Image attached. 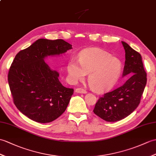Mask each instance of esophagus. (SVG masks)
I'll list each match as a JSON object with an SVG mask.
<instances>
[{
	"instance_id": "esophagus-1",
	"label": "esophagus",
	"mask_w": 156,
	"mask_h": 156,
	"mask_svg": "<svg viewBox=\"0 0 156 156\" xmlns=\"http://www.w3.org/2000/svg\"><path fill=\"white\" fill-rule=\"evenodd\" d=\"M75 92L78 94H86V90L82 88H76L75 90Z\"/></svg>"
}]
</instances>
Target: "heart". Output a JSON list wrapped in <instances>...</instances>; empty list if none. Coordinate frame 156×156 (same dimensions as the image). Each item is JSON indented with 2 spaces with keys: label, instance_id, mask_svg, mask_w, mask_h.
I'll list each match as a JSON object with an SVG mask.
<instances>
[{
  "label": "heart",
  "instance_id": "b5f03b06",
  "mask_svg": "<svg viewBox=\"0 0 156 156\" xmlns=\"http://www.w3.org/2000/svg\"><path fill=\"white\" fill-rule=\"evenodd\" d=\"M78 61L71 59L67 66L70 82H76L88 73V82L94 91L103 92L111 88L120 78L122 61L100 48H88L79 54Z\"/></svg>",
  "mask_w": 156,
  "mask_h": 156
}]
</instances>
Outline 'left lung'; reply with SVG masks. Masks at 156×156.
<instances>
[{"label": "left lung", "mask_w": 156, "mask_h": 156, "mask_svg": "<svg viewBox=\"0 0 156 156\" xmlns=\"http://www.w3.org/2000/svg\"><path fill=\"white\" fill-rule=\"evenodd\" d=\"M122 43L126 52L122 76L128 78L122 86L100 98L93 110L98 116L110 122L121 120L136 109L147 82L142 56L126 42Z\"/></svg>", "instance_id": "8db88e82"}]
</instances>
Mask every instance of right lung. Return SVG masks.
<instances>
[{
  "instance_id": "right-lung-1",
  "label": "right lung",
  "mask_w": 156,
  "mask_h": 156,
  "mask_svg": "<svg viewBox=\"0 0 156 156\" xmlns=\"http://www.w3.org/2000/svg\"><path fill=\"white\" fill-rule=\"evenodd\" d=\"M72 46L62 39L41 38L14 58L8 75L10 89L18 110L32 120L51 122L66 110L74 90L62 86L59 74L44 60L65 54Z\"/></svg>"
}]
</instances>
